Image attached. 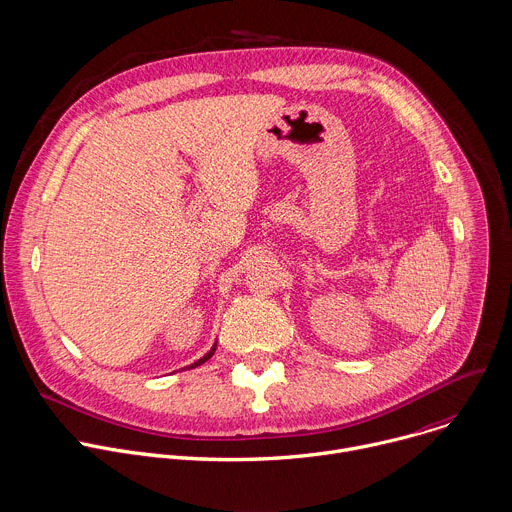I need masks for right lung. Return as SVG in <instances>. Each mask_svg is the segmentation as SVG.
I'll use <instances>...</instances> for the list:
<instances>
[{
  "label": "right lung",
  "mask_w": 512,
  "mask_h": 512,
  "mask_svg": "<svg viewBox=\"0 0 512 512\" xmlns=\"http://www.w3.org/2000/svg\"><path fill=\"white\" fill-rule=\"evenodd\" d=\"M214 351H216V345H214V347H212V351H210V353H206V355H203V357H201V359H197V361H195V363H193V365H189V367H191V369H193V367H197V365H201V363H206V361H208V359H210V357H212V355H214Z\"/></svg>",
  "instance_id": "obj_1"
}]
</instances>
